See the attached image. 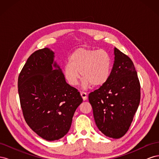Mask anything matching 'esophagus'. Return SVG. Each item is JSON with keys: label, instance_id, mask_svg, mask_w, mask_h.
I'll list each match as a JSON object with an SVG mask.
<instances>
[{"label": "esophagus", "instance_id": "esophagus-1", "mask_svg": "<svg viewBox=\"0 0 159 159\" xmlns=\"http://www.w3.org/2000/svg\"><path fill=\"white\" fill-rule=\"evenodd\" d=\"M80 94H81V98H82V99H83V100H84V101H85V100L87 99V98H88L87 93H85V92H81V93H80Z\"/></svg>", "mask_w": 159, "mask_h": 159}]
</instances>
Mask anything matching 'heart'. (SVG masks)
I'll list each match as a JSON object with an SVG mask.
<instances>
[{"label":"heart","mask_w":159,"mask_h":159,"mask_svg":"<svg viewBox=\"0 0 159 159\" xmlns=\"http://www.w3.org/2000/svg\"><path fill=\"white\" fill-rule=\"evenodd\" d=\"M111 68L110 56L105 50L79 48L70 55L69 63L63 68V74L67 82L71 86L78 84L81 76L82 87L86 89L91 85L100 87L106 83Z\"/></svg>","instance_id":"obj_1"}]
</instances>
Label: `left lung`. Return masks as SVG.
<instances>
[{
  "label": "left lung",
  "mask_w": 159,
  "mask_h": 159,
  "mask_svg": "<svg viewBox=\"0 0 159 159\" xmlns=\"http://www.w3.org/2000/svg\"><path fill=\"white\" fill-rule=\"evenodd\" d=\"M107 82L89 94L96 125L105 136L125 135L133 121L141 99V86L132 60L116 48Z\"/></svg>",
  "instance_id": "obj_1"
}]
</instances>
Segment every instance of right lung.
Wrapping results in <instances>:
<instances>
[{
  "mask_svg": "<svg viewBox=\"0 0 159 159\" xmlns=\"http://www.w3.org/2000/svg\"><path fill=\"white\" fill-rule=\"evenodd\" d=\"M54 60V52L50 48L34 52L18 80L26 123L38 135L50 141L68 133L75 110L83 102L79 91L66 83L63 72Z\"/></svg>",
  "mask_w": 159,
  "mask_h": 159,
  "instance_id": "1",
  "label": "right lung"
}]
</instances>
